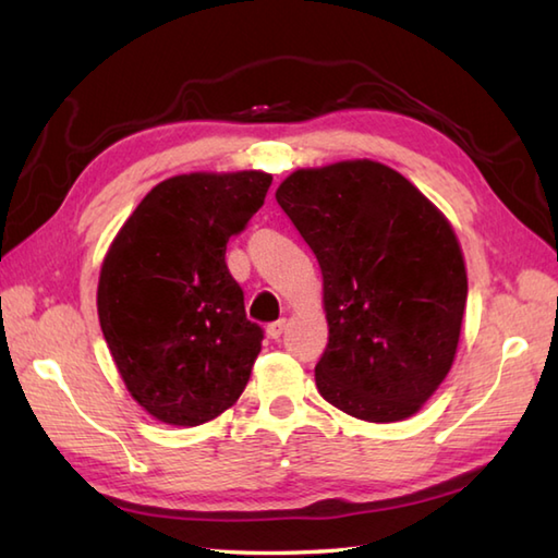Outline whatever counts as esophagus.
Returning a JSON list of instances; mask_svg holds the SVG:
<instances>
[{
  "label": "esophagus",
  "instance_id": "1",
  "mask_svg": "<svg viewBox=\"0 0 558 558\" xmlns=\"http://www.w3.org/2000/svg\"><path fill=\"white\" fill-rule=\"evenodd\" d=\"M286 326H288V322L286 318H278V322H272L268 328H266V333H268V338H272V340H278L282 333H286Z\"/></svg>",
  "mask_w": 558,
  "mask_h": 558
}]
</instances>
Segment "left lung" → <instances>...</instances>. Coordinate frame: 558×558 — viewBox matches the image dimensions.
I'll use <instances>...</instances> for the list:
<instances>
[{"label":"left lung","mask_w":558,"mask_h":558,"mask_svg":"<svg viewBox=\"0 0 558 558\" xmlns=\"http://www.w3.org/2000/svg\"><path fill=\"white\" fill-rule=\"evenodd\" d=\"M276 198L324 276L318 393L364 422L410 417L456 357L468 302L456 232L405 177L374 160L298 170Z\"/></svg>","instance_id":"1"}]
</instances>
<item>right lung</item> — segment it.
<instances>
[{"mask_svg":"<svg viewBox=\"0 0 558 558\" xmlns=\"http://www.w3.org/2000/svg\"><path fill=\"white\" fill-rule=\"evenodd\" d=\"M266 172L180 174L141 201L102 260L98 316L129 393L153 417L196 426L234 405L260 352L230 236L264 206Z\"/></svg>","mask_w":558,"mask_h":558,"instance_id":"right-lung-1","label":"right lung"}]
</instances>
